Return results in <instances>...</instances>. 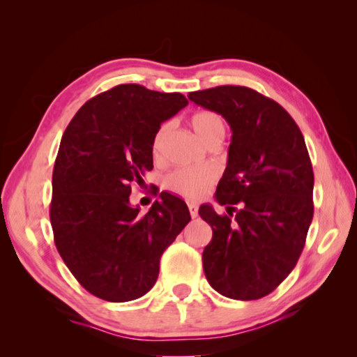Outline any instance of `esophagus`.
Masks as SVG:
<instances>
[{"mask_svg": "<svg viewBox=\"0 0 357 357\" xmlns=\"http://www.w3.org/2000/svg\"><path fill=\"white\" fill-rule=\"evenodd\" d=\"M188 210H190L192 218H198V206L195 202H188Z\"/></svg>", "mask_w": 357, "mask_h": 357, "instance_id": "34e87169", "label": "esophagus"}]
</instances>
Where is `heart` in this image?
Returning a JSON list of instances; mask_svg holds the SVG:
<instances>
[{"label":"heart","mask_w":357,"mask_h":357,"mask_svg":"<svg viewBox=\"0 0 357 357\" xmlns=\"http://www.w3.org/2000/svg\"><path fill=\"white\" fill-rule=\"evenodd\" d=\"M190 126L204 144H208L215 139H222L225 133L222 118L210 110L196 112L190 118ZM169 128V124H162L158 128L153 144H151V150H153L155 156H159V153H161L164 138ZM215 181L216 172L210 167H193V169L187 167V169H178L170 173L165 178L164 184L170 192L183 196V198L199 199L208 192V188L213 185Z\"/></svg>","instance_id":"1"}]
</instances>
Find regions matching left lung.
Masks as SVG:
<instances>
[{
	"mask_svg": "<svg viewBox=\"0 0 357 357\" xmlns=\"http://www.w3.org/2000/svg\"><path fill=\"white\" fill-rule=\"evenodd\" d=\"M231 128L227 167L215 198L199 215L213 238L204 248L208 284L225 298L259 299L290 275L304 250L313 219L314 174L298 124L284 107L241 86L188 93ZM233 205L240 210L231 218Z\"/></svg>",
	"mask_w": 357,
	"mask_h": 357,
	"instance_id": "8db88e82",
	"label": "left lung"
}]
</instances>
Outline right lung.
<instances>
[{
  "label": "right lung",
  "instance_id": "1",
  "mask_svg": "<svg viewBox=\"0 0 357 357\" xmlns=\"http://www.w3.org/2000/svg\"><path fill=\"white\" fill-rule=\"evenodd\" d=\"M181 93L121 84L87 101L67 126L53 167L50 222L63 261L89 293L138 299L155 285L164 250L190 222L187 204L162 192L139 215L132 184L153 169L151 144L184 109Z\"/></svg>",
  "mask_w": 357,
  "mask_h": 357
}]
</instances>
